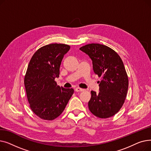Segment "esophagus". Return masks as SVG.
Wrapping results in <instances>:
<instances>
[{
	"instance_id": "34e87169",
	"label": "esophagus",
	"mask_w": 151,
	"mask_h": 151,
	"mask_svg": "<svg viewBox=\"0 0 151 151\" xmlns=\"http://www.w3.org/2000/svg\"><path fill=\"white\" fill-rule=\"evenodd\" d=\"M75 90L76 92H82V91H84V89H81V88H76Z\"/></svg>"
}]
</instances>
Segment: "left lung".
Here are the masks:
<instances>
[{"label": "left lung", "instance_id": "8db88e82", "mask_svg": "<svg viewBox=\"0 0 151 151\" xmlns=\"http://www.w3.org/2000/svg\"><path fill=\"white\" fill-rule=\"evenodd\" d=\"M80 50L90 57L94 73L101 78L99 93L91 91L90 111L101 119L112 117L121 109L127 94L129 79L123 62L115 51L104 45L88 44Z\"/></svg>", "mask_w": 151, "mask_h": 151}]
</instances>
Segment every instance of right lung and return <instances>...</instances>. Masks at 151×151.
<instances>
[{"label":"right lung","mask_w":151,"mask_h":151,"mask_svg":"<svg viewBox=\"0 0 151 151\" xmlns=\"http://www.w3.org/2000/svg\"><path fill=\"white\" fill-rule=\"evenodd\" d=\"M65 44L41 47L32 55L24 76V86L32 111L43 120L52 121L64 110L74 92L57 84L62 60L70 50Z\"/></svg>","instance_id":"add662e5"}]
</instances>
